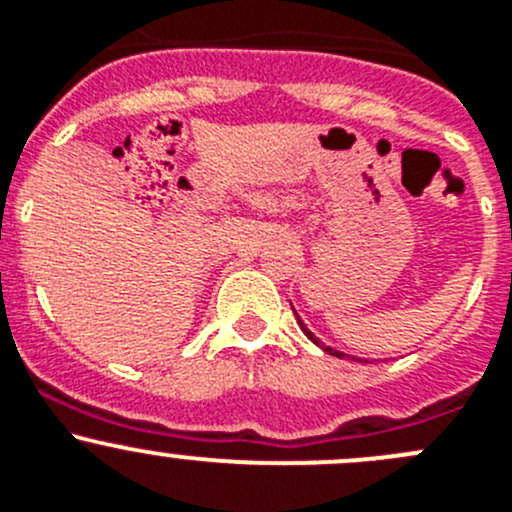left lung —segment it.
Returning a JSON list of instances; mask_svg holds the SVG:
<instances>
[{
  "label": "left lung",
  "instance_id": "obj_1",
  "mask_svg": "<svg viewBox=\"0 0 512 512\" xmlns=\"http://www.w3.org/2000/svg\"><path fill=\"white\" fill-rule=\"evenodd\" d=\"M293 313H296V311H293ZM296 321H298V326H301V328H303V333H306V336H308V338H311V341H313V343H316V346H321V348H323V351H326V353H331V356H338V358H348V361H361V358H353V356H346V353H341V351H333V348H331V346H323V343H321V341H318V338H316V336H313V333H311V331H308V328H306V326H303V321H301V318H298V316H296Z\"/></svg>",
  "mask_w": 512,
  "mask_h": 512
}]
</instances>
